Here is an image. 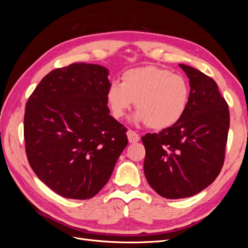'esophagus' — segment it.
I'll return each instance as SVG.
<instances>
[{"label":"esophagus","instance_id":"esophagus-1","mask_svg":"<svg viewBox=\"0 0 248 248\" xmlns=\"http://www.w3.org/2000/svg\"><path fill=\"white\" fill-rule=\"evenodd\" d=\"M127 137H128V140L129 142H131V144H134V142H138L140 140V136L136 132L133 131L131 129H129L128 131H127Z\"/></svg>","mask_w":248,"mask_h":248}]
</instances>
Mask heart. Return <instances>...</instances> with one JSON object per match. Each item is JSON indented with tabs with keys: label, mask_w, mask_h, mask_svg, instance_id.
I'll return each instance as SVG.
<instances>
[{
	"label": "heart",
	"mask_w": 248,
	"mask_h": 248,
	"mask_svg": "<svg viewBox=\"0 0 248 248\" xmlns=\"http://www.w3.org/2000/svg\"><path fill=\"white\" fill-rule=\"evenodd\" d=\"M189 94V84L182 76L161 67L144 66L125 71L122 82L112 81L107 100L117 119L122 118L136 101L134 121L163 129L182 118Z\"/></svg>",
	"instance_id": "obj_1"
}]
</instances>
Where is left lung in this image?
Returning <instances> with one entry per match:
<instances>
[{
    "label": "left lung",
    "mask_w": 248,
    "mask_h": 248,
    "mask_svg": "<svg viewBox=\"0 0 248 248\" xmlns=\"http://www.w3.org/2000/svg\"><path fill=\"white\" fill-rule=\"evenodd\" d=\"M189 78L188 106L177 123L141 138L150 186L167 199L192 197L211 184L224 161L229 106L213 78L179 65Z\"/></svg>",
    "instance_id": "obj_1"
}]
</instances>
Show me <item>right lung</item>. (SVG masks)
Segmentation results:
<instances>
[{"instance_id": "1", "label": "right lung", "mask_w": 248, "mask_h": 248, "mask_svg": "<svg viewBox=\"0 0 248 248\" xmlns=\"http://www.w3.org/2000/svg\"><path fill=\"white\" fill-rule=\"evenodd\" d=\"M108 70L73 63L50 71L29 97L26 153L41 181L59 196L98 193L128 144L127 128L109 115Z\"/></svg>"}]
</instances>
